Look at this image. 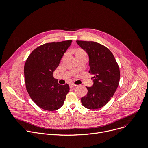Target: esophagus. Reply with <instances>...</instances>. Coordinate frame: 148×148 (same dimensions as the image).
I'll return each mask as SVG.
<instances>
[{
    "label": "esophagus",
    "mask_w": 148,
    "mask_h": 148,
    "mask_svg": "<svg viewBox=\"0 0 148 148\" xmlns=\"http://www.w3.org/2000/svg\"><path fill=\"white\" fill-rule=\"evenodd\" d=\"M77 86V85H75V84H70V88H74V87H76Z\"/></svg>",
    "instance_id": "34e87169"
}]
</instances>
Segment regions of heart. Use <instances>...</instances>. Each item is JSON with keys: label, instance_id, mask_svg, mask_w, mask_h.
Wrapping results in <instances>:
<instances>
[{"label": "heart", "instance_id": "b5f03b06", "mask_svg": "<svg viewBox=\"0 0 148 148\" xmlns=\"http://www.w3.org/2000/svg\"><path fill=\"white\" fill-rule=\"evenodd\" d=\"M84 53V52L83 51L81 50V49H79V50H78V52H77V53Z\"/></svg>", "mask_w": 148, "mask_h": 148}]
</instances>
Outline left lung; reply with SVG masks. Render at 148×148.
Returning a JSON list of instances; mask_svg holds the SVG:
<instances>
[{
    "label": "left lung",
    "mask_w": 148,
    "mask_h": 148,
    "mask_svg": "<svg viewBox=\"0 0 148 148\" xmlns=\"http://www.w3.org/2000/svg\"><path fill=\"white\" fill-rule=\"evenodd\" d=\"M76 42L88 54L89 73L93 75V85L86 87L88 92L82 97V105L87 109H99L110 101L119 86V65L112 52L103 45L95 42Z\"/></svg>",
    "instance_id": "1"
}]
</instances>
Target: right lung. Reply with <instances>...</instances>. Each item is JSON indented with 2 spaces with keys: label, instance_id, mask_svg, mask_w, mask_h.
Returning <instances> with one entry per match:
<instances>
[{
  "label": "right lung",
  "instance_id": "obj_1",
  "mask_svg": "<svg viewBox=\"0 0 148 148\" xmlns=\"http://www.w3.org/2000/svg\"><path fill=\"white\" fill-rule=\"evenodd\" d=\"M72 40L47 43L36 48L27 59L24 71L27 90L33 101L47 111H55L64 104L70 90L53 77Z\"/></svg>",
  "mask_w": 148,
  "mask_h": 148
}]
</instances>
